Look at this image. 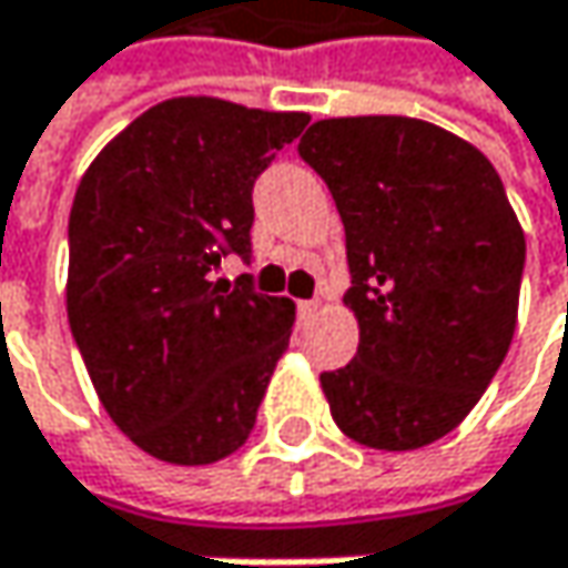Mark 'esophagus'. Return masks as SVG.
Wrapping results in <instances>:
<instances>
[{
  "label": "esophagus",
  "instance_id": "esophagus-1",
  "mask_svg": "<svg viewBox=\"0 0 568 568\" xmlns=\"http://www.w3.org/2000/svg\"><path fill=\"white\" fill-rule=\"evenodd\" d=\"M315 308H318V298H305V302H298V312H302V315H312Z\"/></svg>",
  "mask_w": 568,
  "mask_h": 568
}]
</instances>
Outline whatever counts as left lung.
Masks as SVG:
<instances>
[{
    "instance_id": "8db88e82",
    "label": "left lung",
    "mask_w": 568,
    "mask_h": 568,
    "mask_svg": "<svg viewBox=\"0 0 568 568\" xmlns=\"http://www.w3.org/2000/svg\"><path fill=\"white\" fill-rule=\"evenodd\" d=\"M298 158L345 223L358 352L322 372L332 417L375 450L450 434L510 352L526 240L494 164L397 114L315 121Z\"/></svg>"
}]
</instances>
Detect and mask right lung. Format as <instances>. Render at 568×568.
<instances>
[{
	"instance_id": "obj_1",
	"label": "right lung",
	"mask_w": 568,
	"mask_h": 568,
	"mask_svg": "<svg viewBox=\"0 0 568 568\" xmlns=\"http://www.w3.org/2000/svg\"><path fill=\"white\" fill-rule=\"evenodd\" d=\"M308 114L171 98L88 168L68 216V325L111 420L151 457L200 467L240 450L295 305L213 283L250 263L253 183Z\"/></svg>"
}]
</instances>
